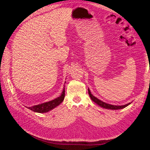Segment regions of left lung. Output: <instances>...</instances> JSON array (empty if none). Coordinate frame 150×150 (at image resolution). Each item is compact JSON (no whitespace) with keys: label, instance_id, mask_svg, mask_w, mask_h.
<instances>
[{"label":"left lung","instance_id":"8db88e82","mask_svg":"<svg viewBox=\"0 0 150 150\" xmlns=\"http://www.w3.org/2000/svg\"><path fill=\"white\" fill-rule=\"evenodd\" d=\"M88 92L89 94L90 97L91 98L92 100L95 103H97V105H98L99 106H100L101 107L104 108L106 109H108V110H120V109H122L124 108L127 107L128 105H129L130 104V103H127L126 105H121V106H117V105H110L108 103H106L103 102V101L100 100L99 99H98L97 97H94V96L91 93V91H90L89 88H88Z\"/></svg>","mask_w":150,"mask_h":150}]
</instances>
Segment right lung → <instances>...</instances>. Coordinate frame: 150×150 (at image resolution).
I'll list each match as a JSON object with an SVG mask.
<instances>
[{
  "label": "right lung",
  "mask_w": 150,
  "mask_h": 150,
  "mask_svg": "<svg viewBox=\"0 0 150 150\" xmlns=\"http://www.w3.org/2000/svg\"><path fill=\"white\" fill-rule=\"evenodd\" d=\"M64 95H65V91H64V88L63 91L62 93V95L59 96V97H57V98L53 100L52 101H48V102H45V103L39 104L38 105H35L31 107H27V108L32 110L34 112H40V113L49 112V111L53 110V108H55V107L58 106L62 102L64 98Z\"/></svg>",
  "instance_id": "add662e5"
}]
</instances>
